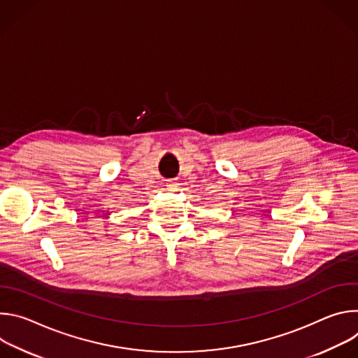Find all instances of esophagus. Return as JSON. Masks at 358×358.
Masks as SVG:
<instances>
[{
  "label": "esophagus",
  "mask_w": 358,
  "mask_h": 358,
  "mask_svg": "<svg viewBox=\"0 0 358 358\" xmlns=\"http://www.w3.org/2000/svg\"><path fill=\"white\" fill-rule=\"evenodd\" d=\"M176 185H177V184H176V181H169V182H167V187H169V188H171V189H173V188H176Z\"/></svg>",
  "instance_id": "34e87169"
}]
</instances>
